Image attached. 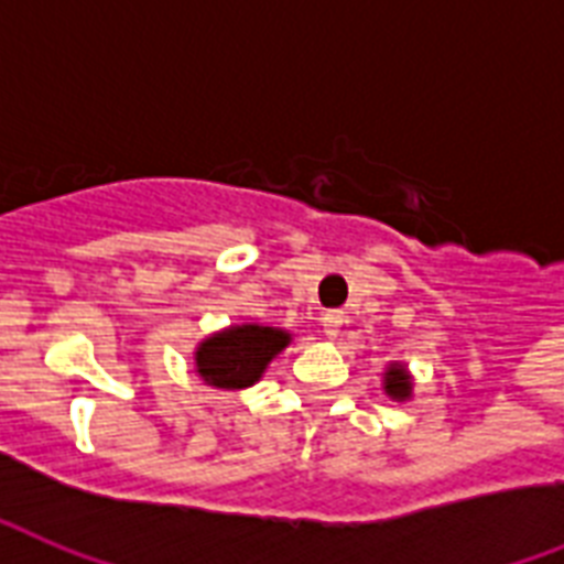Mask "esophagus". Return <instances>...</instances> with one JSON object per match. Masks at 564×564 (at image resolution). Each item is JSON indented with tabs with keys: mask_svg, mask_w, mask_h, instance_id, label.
<instances>
[{
	"mask_svg": "<svg viewBox=\"0 0 564 564\" xmlns=\"http://www.w3.org/2000/svg\"><path fill=\"white\" fill-rule=\"evenodd\" d=\"M321 326H323V332H326V338H332V341H335V338L341 335L344 314L341 312H326L321 317Z\"/></svg>",
	"mask_w": 564,
	"mask_h": 564,
	"instance_id": "obj_1",
	"label": "esophagus"
}]
</instances>
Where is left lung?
I'll return each instance as SVG.
<instances>
[{
    "instance_id": "left-lung-1",
    "label": "left lung",
    "mask_w": 564,
    "mask_h": 564,
    "mask_svg": "<svg viewBox=\"0 0 564 564\" xmlns=\"http://www.w3.org/2000/svg\"><path fill=\"white\" fill-rule=\"evenodd\" d=\"M412 373L403 361H388L386 373H382V391L397 403H405V400H412Z\"/></svg>"
}]
</instances>
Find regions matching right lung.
I'll list each match as a JSON object with an SVG mask.
<instances>
[{
  "label": "right lung",
  "instance_id": "add662e5",
  "mask_svg": "<svg viewBox=\"0 0 564 564\" xmlns=\"http://www.w3.org/2000/svg\"><path fill=\"white\" fill-rule=\"evenodd\" d=\"M291 332L261 323H235L205 335L194 350V370L205 386L223 391H241L256 386L264 370L288 344Z\"/></svg>",
  "mask_w": 564,
  "mask_h": 564
}]
</instances>
